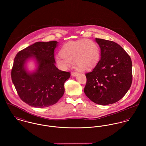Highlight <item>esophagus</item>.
<instances>
[{
  "mask_svg": "<svg viewBox=\"0 0 146 146\" xmlns=\"http://www.w3.org/2000/svg\"><path fill=\"white\" fill-rule=\"evenodd\" d=\"M79 74V72H72V73H71V75L72 76H76L78 74Z\"/></svg>",
  "mask_w": 146,
  "mask_h": 146,
  "instance_id": "obj_1",
  "label": "esophagus"
}]
</instances>
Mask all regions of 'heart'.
Instances as JSON below:
<instances>
[{"label":"heart","instance_id":"b5f03b06","mask_svg":"<svg viewBox=\"0 0 146 146\" xmlns=\"http://www.w3.org/2000/svg\"><path fill=\"white\" fill-rule=\"evenodd\" d=\"M61 52L56 56V61L64 70L74 61L79 68L90 70L97 64L101 55L98 44L88 39L68 42L63 46Z\"/></svg>","mask_w":146,"mask_h":146}]
</instances>
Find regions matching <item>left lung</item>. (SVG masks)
<instances>
[{
	"label": "left lung",
	"mask_w": 146,
	"mask_h": 146,
	"mask_svg": "<svg viewBox=\"0 0 146 146\" xmlns=\"http://www.w3.org/2000/svg\"><path fill=\"white\" fill-rule=\"evenodd\" d=\"M101 49V59L85 74V95L93 102L108 105L117 102L132 83V62L125 50L115 42L96 38Z\"/></svg>",
	"instance_id": "obj_1"
}]
</instances>
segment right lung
I'll list each match as a JSON object with an SVG mask.
<instances>
[{"instance_id": "1", "label": "right lung", "mask_w": 146, "mask_h": 146, "mask_svg": "<svg viewBox=\"0 0 146 146\" xmlns=\"http://www.w3.org/2000/svg\"><path fill=\"white\" fill-rule=\"evenodd\" d=\"M58 42H36L21 50L16 56L11 70V78L21 100L38 108L56 104L64 92V83L70 72L60 70L55 66L54 50ZM31 57L38 62V67L30 74L24 63Z\"/></svg>"}]
</instances>
